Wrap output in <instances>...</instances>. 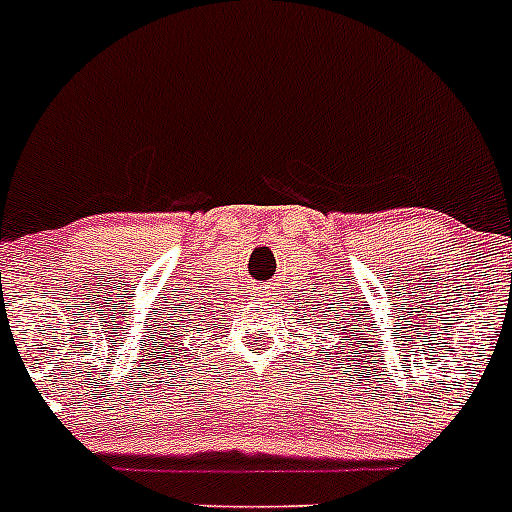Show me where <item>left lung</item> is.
Returning a JSON list of instances; mask_svg holds the SVG:
<instances>
[{
  "instance_id": "1",
  "label": "left lung",
  "mask_w": 512,
  "mask_h": 512,
  "mask_svg": "<svg viewBox=\"0 0 512 512\" xmlns=\"http://www.w3.org/2000/svg\"><path fill=\"white\" fill-rule=\"evenodd\" d=\"M361 336H364V333H361ZM351 346H354V343H351Z\"/></svg>"
}]
</instances>
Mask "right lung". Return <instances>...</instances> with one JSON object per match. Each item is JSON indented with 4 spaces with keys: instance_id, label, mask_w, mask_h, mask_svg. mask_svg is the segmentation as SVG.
I'll return each instance as SVG.
<instances>
[{
    "instance_id": "obj_1",
    "label": "right lung",
    "mask_w": 512,
    "mask_h": 512,
    "mask_svg": "<svg viewBox=\"0 0 512 512\" xmlns=\"http://www.w3.org/2000/svg\"><path fill=\"white\" fill-rule=\"evenodd\" d=\"M197 318H200V323H202V320H205V318H202V315H197ZM174 328H176V330H171V333H169L171 341L179 343V341H184V336H187L189 341H192V338H194V325H189V320H184V325L176 323Z\"/></svg>"
}]
</instances>
